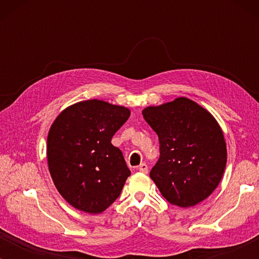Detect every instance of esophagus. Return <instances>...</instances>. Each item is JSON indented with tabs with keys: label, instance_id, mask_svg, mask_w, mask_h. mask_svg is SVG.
<instances>
[{
	"label": "esophagus",
	"instance_id": "obj_1",
	"mask_svg": "<svg viewBox=\"0 0 259 259\" xmlns=\"http://www.w3.org/2000/svg\"><path fill=\"white\" fill-rule=\"evenodd\" d=\"M138 169H139L141 173H147L148 172V166L145 164V162H143V164H140L139 166H138Z\"/></svg>",
	"mask_w": 259,
	"mask_h": 259
}]
</instances>
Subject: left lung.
I'll return each instance as SVG.
<instances>
[{"mask_svg": "<svg viewBox=\"0 0 259 259\" xmlns=\"http://www.w3.org/2000/svg\"><path fill=\"white\" fill-rule=\"evenodd\" d=\"M160 144V157L150 177L168 203L199 204L221 183L228 152L217 120L187 98H177L143 111Z\"/></svg>", "mask_w": 259, "mask_h": 259, "instance_id": "left-lung-1", "label": "left lung"}]
</instances>
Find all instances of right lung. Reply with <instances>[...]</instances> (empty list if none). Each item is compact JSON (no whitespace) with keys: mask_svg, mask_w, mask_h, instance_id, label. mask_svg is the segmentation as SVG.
<instances>
[{"mask_svg":"<svg viewBox=\"0 0 259 259\" xmlns=\"http://www.w3.org/2000/svg\"><path fill=\"white\" fill-rule=\"evenodd\" d=\"M130 109L102 100L76 102L60 113L47 138L48 168L60 194L77 210L101 213L131 176L111 140Z\"/></svg>","mask_w":259,"mask_h":259,"instance_id":"1","label":"right lung"}]
</instances>
